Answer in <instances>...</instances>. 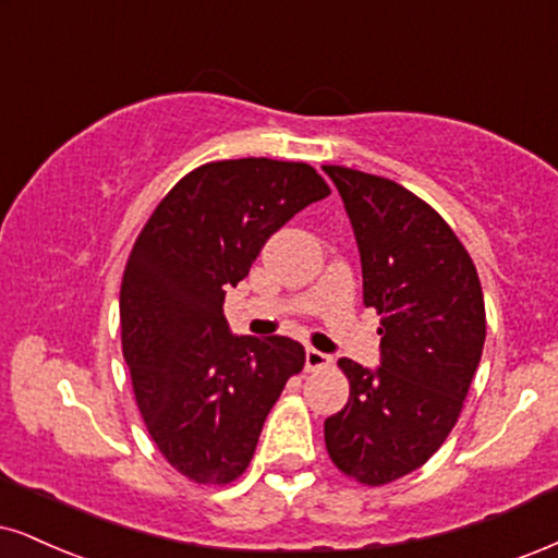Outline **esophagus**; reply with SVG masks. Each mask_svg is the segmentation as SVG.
<instances>
[{
  "mask_svg": "<svg viewBox=\"0 0 558 558\" xmlns=\"http://www.w3.org/2000/svg\"><path fill=\"white\" fill-rule=\"evenodd\" d=\"M331 364V356H328L326 352H318V349H307L305 352V367L307 369H323Z\"/></svg>",
  "mask_w": 558,
  "mask_h": 558,
  "instance_id": "1",
  "label": "esophagus"
}]
</instances>
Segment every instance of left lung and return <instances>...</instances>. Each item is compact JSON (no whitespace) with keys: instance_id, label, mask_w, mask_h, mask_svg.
<instances>
[{"instance_id":"1","label":"left lung","mask_w":558,"mask_h":558,"mask_svg":"<svg viewBox=\"0 0 558 558\" xmlns=\"http://www.w3.org/2000/svg\"><path fill=\"white\" fill-rule=\"evenodd\" d=\"M352 222L364 305L383 315L380 364L341 360L349 401L326 418L328 456L367 486L424 465L456 426L486 339L476 266L422 198L388 178L323 165Z\"/></svg>"}]
</instances>
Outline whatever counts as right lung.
<instances>
[{
    "mask_svg": "<svg viewBox=\"0 0 558 558\" xmlns=\"http://www.w3.org/2000/svg\"><path fill=\"white\" fill-rule=\"evenodd\" d=\"M331 191L305 162L243 157L196 168L136 238L121 284V343L147 432L196 484H230L305 364L290 336H235L225 290L274 232Z\"/></svg>",
    "mask_w": 558,
    "mask_h": 558,
    "instance_id": "obj_1",
    "label": "right lung"
}]
</instances>
